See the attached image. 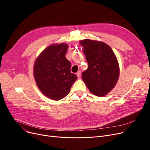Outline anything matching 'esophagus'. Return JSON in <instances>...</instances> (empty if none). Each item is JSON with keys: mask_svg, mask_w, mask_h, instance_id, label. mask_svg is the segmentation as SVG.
Instances as JSON below:
<instances>
[{"mask_svg": "<svg viewBox=\"0 0 150 150\" xmlns=\"http://www.w3.org/2000/svg\"><path fill=\"white\" fill-rule=\"evenodd\" d=\"M76 75H77L78 78H81V72H80V71H78V72L76 73Z\"/></svg>", "mask_w": 150, "mask_h": 150, "instance_id": "34e87169", "label": "esophagus"}]
</instances>
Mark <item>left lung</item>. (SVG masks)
<instances>
[{"mask_svg": "<svg viewBox=\"0 0 150 150\" xmlns=\"http://www.w3.org/2000/svg\"><path fill=\"white\" fill-rule=\"evenodd\" d=\"M88 68L82 73V79L89 91L103 97L111 91L119 80V62L113 52L105 42L90 40L80 41Z\"/></svg>", "mask_w": 150, "mask_h": 150, "instance_id": "left-lung-1", "label": "left lung"}]
</instances>
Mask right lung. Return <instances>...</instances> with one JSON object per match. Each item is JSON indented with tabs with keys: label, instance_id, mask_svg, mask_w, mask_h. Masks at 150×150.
I'll return each mask as SVG.
<instances>
[{
	"label": "right lung",
	"instance_id": "right-lung-1",
	"mask_svg": "<svg viewBox=\"0 0 150 150\" xmlns=\"http://www.w3.org/2000/svg\"><path fill=\"white\" fill-rule=\"evenodd\" d=\"M68 45L52 44L45 49L36 58L34 76L38 88L46 97L53 100L64 98L77 79L71 73V63L66 57Z\"/></svg>",
	"mask_w": 150,
	"mask_h": 150
}]
</instances>
